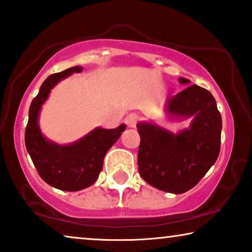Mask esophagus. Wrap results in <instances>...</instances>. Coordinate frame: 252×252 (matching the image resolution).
<instances>
[{
    "label": "esophagus",
    "instance_id": "esophagus-1",
    "mask_svg": "<svg viewBox=\"0 0 252 252\" xmlns=\"http://www.w3.org/2000/svg\"><path fill=\"white\" fill-rule=\"evenodd\" d=\"M136 122H138V116L135 113H130L125 118V124L128 127H135L136 126Z\"/></svg>",
    "mask_w": 252,
    "mask_h": 252
}]
</instances>
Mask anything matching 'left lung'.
<instances>
[{"mask_svg": "<svg viewBox=\"0 0 252 252\" xmlns=\"http://www.w3.org/2000/svg\"><path fill=\"white\" fill-rule=\"evenodd\" d=\"M178 81L190 84L188 78ZM164 111L172 120L192 122L177 133L154 123H138L139 174L158 190L181 194L194 188L218 159L222 119L212 94L197 84L169 97Z\"/></svg>", "mask_w": 252, "mask_h": 252, "instance_id": "left-lung-1", "label": "left lung"}]
</instances>
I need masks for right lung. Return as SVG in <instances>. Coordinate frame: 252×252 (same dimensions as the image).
I'll use <instances>...</instances> for the list:
<instances>
[{
    "mask_svg": "<svg viewBox=\"0 0 252 252\" xmlns=\"http://www.w3.org/2000/svg\"><path fill=\"white\" fill-rule=\"evenodd\" d=\"M83 67L75 66L48 76L32 100L25 129V146L40 177L48 185L62 191L75 192L89 188L97 181L103 169L107 150L125 130V124L113 129L96 127L69 145H59L45 138L39 126V113L51 90L73 73Z\"/></svg>",
    "mask_w": 252,
    "mask_h": 252,
    "instance_id": "add662e5",
    "label": "right lung"
}]
</instances>
